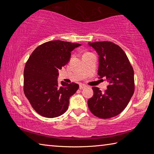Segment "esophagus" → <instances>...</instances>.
I'll use <instances>...</instances> for the list:
<instances>
[{
	"mask_svg": "<svg viewBox=\"0 0 154 154\" xmlns=\"http://www.w3.org/2000/svg\"><path fill=\"white\" fill-rule=\"evenodd\" d=\"M87 86H86V85H85V84H83V83H81V84L79 85V88L81 90H82V89H83V88H86Z\"/></svg>",
	"mask_w": 154,
	"mask_h": 154,
	"instance_id": "1",
	"label": "esophagus"
}]
</instances>
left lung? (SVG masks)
<instances>
[{"label": "left lung", "mask_w": 154, "mask_h": 154, "mask_svg": "<svg viewBox=\"0 0 154 154\" xmlns=\"http://www.w3.org/2000/svg\"><path fill=\"white\" fill-rule=\"evenodd\" d=\"M98 55L99 79L106 78V90L93 87L94 95L88 100L90 111L103 119L118 116L126 107L134 91V71L120 47L108 41L88 43Z\"/></svg>", "instance_id": "obj_1"}]
</instances>
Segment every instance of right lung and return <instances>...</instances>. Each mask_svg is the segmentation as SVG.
I'll use <instances>...</instances> for the list:
<instances>
[{
    "instance_id": "add662e5",
    "label": "right lung",
    "mask_w": 154,
    "mask_h": 154,
    "mask_svg": "<svg viewBox=\"0 0 154 154\" xmlns=\"http://www.w3.org/2000/svg\"><path fill=\"white\" fill-rule=\"evenodd\" d=\"M82 45L63 41H48L37 47L24 71V91L33 109L45 118L65 113L69 98L79 88L77 83L58 82L59 70L69 63L75 48Z\"/></svg>"
}]
</instances>
